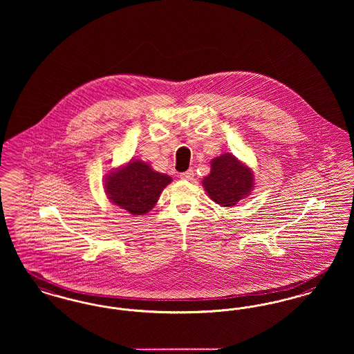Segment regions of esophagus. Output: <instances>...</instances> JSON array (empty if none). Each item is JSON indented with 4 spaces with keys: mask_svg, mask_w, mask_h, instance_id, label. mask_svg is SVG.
I'll return each instance as SVG.
<instances>
[{
    "mask_svg": "<svg viewBox=\"0 0 354 354\" xmlns=\"http://www.w3.org/2000/svg\"><path fill=\"white\" fill-rule=\"evenodd\" d=\"M180 177H181L183 180H193V177H194V170H193V169H189V170H186L184 173H181Z\"/></svg>",
    "mask_w": 354,
    "mask_h": 354,
    "instance_id": "obj_1",
    "label": "esophagus"
}]
</instances>
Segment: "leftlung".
<instances>
[{"mask_svg":"<svg viewBox=\"0 0 354 354\" xmlns=\"http://www.w3.org/2000/svg\"><path fill=\"white\" fill-rule=\"evenodd\" d=\"M212 170L203 180L207 196L221 206H234L253 189V173L233 154L212 160Z\"/></svg>","mask_w":354,"mask_h":354,"instance_id":"8db88e82","label":"left lung"}]
</instances>
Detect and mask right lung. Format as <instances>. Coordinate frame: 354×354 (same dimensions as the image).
<instances>
[{"label": "right lung", "mask_w": 354, "mask_h": 354, "mask_svg": "<svg viewBox=\"0 0 354 354\" xmlns=\"http://www.w3.org/2000/svg\"><path fill=\"white\" fill-rule=\"evenodd\" d=\"M171 177L154 171L149 164L131 160L105 178V193L113 204L128 210L133 216L147 214L160 198Z\"/></svg>", "instance_id": "add662e5"}]
</instances>
